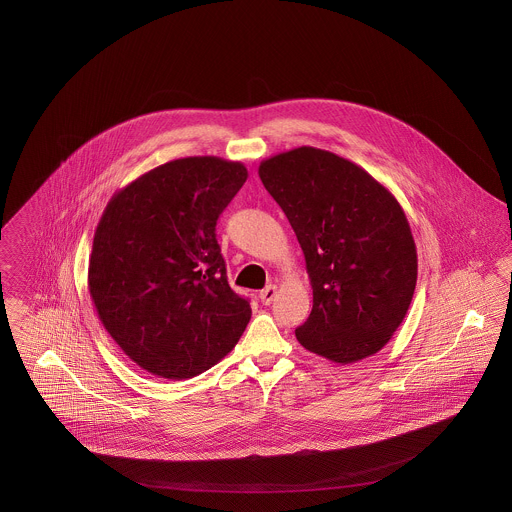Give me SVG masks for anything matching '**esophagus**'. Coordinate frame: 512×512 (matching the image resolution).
Instances as JSON below:
<instances>
[{"label":"esophagus","mask_w":512,"mask_h":512,"mask_svg":"<svg viewBox=\"0 0 512 512\" xmlns=\"http://www.w3.org/2000/svg\"><path fill=\"white\" fill-rule=\"evenodd\" d=\"M276 295H278V288H276L274 284H270V286H267L265 290H261V293H259V299H261V303H263V305H270V303L276 299Z\"/></svg>","instance_id":"34e87169"}]
</instances>
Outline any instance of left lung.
I'll return each mask as SVG.
<instances>
[{
    "label": "left lung",
    "instance_id": "left-lung-1",
    "mask_svg": "<svg viewBox=\"0 0 512 512\" xmlns=\"http://www.w3.org/2000/svg\"><path fill=\"white\" fill-rule=\"evenodd\" d=\"M259 176L292 224L313 288L297 341L340 365L378 353L409 311L418 272L399 201L359 165L317 147L265 159Z\"/></svg>",
    "mask_w": 512,
    "mask_h": 512
}]
</instances>
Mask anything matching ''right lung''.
Listing matches in <instances>:
<instances>
[{"label": "right lung", "mask_w": 512, "mask_h": 512, "mask_svg": "<svg viewBox=\"0 0 512 512\" xmlns=\"http://www.w3.org/2000/svg\"><path fill=\"white\" fill-rule=\"evenodd\" d=\"M247 169L174 159L113 195L99 219L88 290L99 320L147 372L184 380L224 359L251 307L228 284L215 226Z\"/></svg>", "instance_id": "obj_1"}]
</instances>
